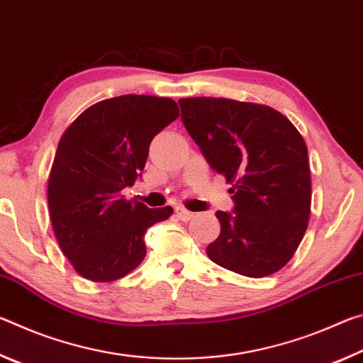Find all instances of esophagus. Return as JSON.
<instances>
[{"label": "esophagus", "instance_id": "obj_1", "mask_svg": "<svg viewBox=\"0 0 363 363\" xmlns=\"http://www.w3.org/2000/svg\"><path fill=\"white\" fill-rule=\"evenodd\" d=\"M174 213H176V216L179 218L181 220H190V219L194 218V213L187 211L184 206H176V208H174Z\"/></svg>", "mask_w": 363, "mask_h": 363}]
</instances>
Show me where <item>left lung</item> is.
Here are the masks:
<instances>
[{
	"label": "left lung",
	"mask_w": 363,
	"mask_h": 363,
	"mask_svg": "<svg viewBox=\"0 0 363 363\" xmlns=\"http://www.w3.org/2000/svg\"><path fill=\"white\" fill-rule=\"evenodd\" d=\"M181 118L210 167L232 184L233 213L216 211L220 233L206 255L251 279L291 259L311 216L307 147L293 123L261 104L224 97L179 101Z\"/></svg>",
	"instance_id": "obj_1"
}]
</instances>
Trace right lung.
I'll return each instance as SVG.
<instances>
[{"label": "right lung", "mask_w": 363, "mask_h": 363, "mask_svg": "<svg viewBox=\"0 0 363 363\" xmlns=\"http://www.w3.org/2000/svg\"><path fill=\"white\" fill-rule=\"evenodd\" d=\"M179 116L173 99L126 94L94 104L59 140L48 181L57 243L82 277L113 281L145 257L144 235L173 214L125 200L144 169L152 139Z\"/></svg>", "instance_id": "1"}]
</instances>
